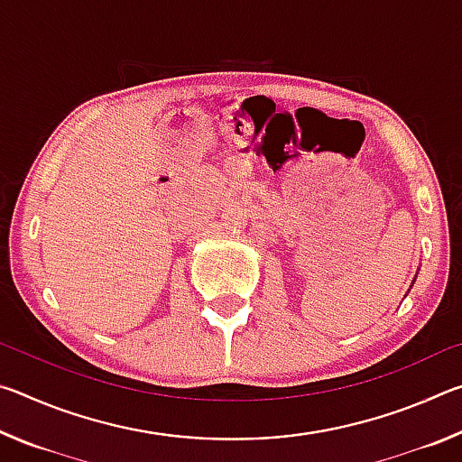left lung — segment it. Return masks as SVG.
Returning a JSON list of instances; mask_svg holds the SVG:
<instances>
[{
  "label": "left lung",
  "mask_w": 462,
  "mask_h": 462,
  "mask_svg": "<svg viewBox=\"0 0 462 462\" xmlns=\"http://www.w3.org/2000/svg\"><path fill=\"white\" fill-rule=\"evenodd\" d=\"M413 281H416V279H413Z\"/></svg>",
  "instance_id": "1"
}]
</instances>
